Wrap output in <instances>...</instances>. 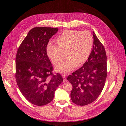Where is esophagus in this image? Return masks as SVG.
Returning a JSON list of instances; mask_svg holds the SVG:
<instances>
[{"instance_id": "esophagus-1", "label": "esophagus", "mask_w": 126, "mask_h": 126, "mask_svg": "<svg viewBox=\"0 0 126 126\" xmlns=\"http://www.w3.org/2000/svg\"><path fill=\"white\" fill-rule=\"evenodd\" d=\"M66 81H67V79L66 78V76H64L63 77V82H66Z\"/></svg>"}]
</instances>
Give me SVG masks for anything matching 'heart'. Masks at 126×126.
<instances>
[{"label": "heart", "mask_w": 126, "mask_h": 126, "mask_svg": "<svg viewBox=\"0 0 126 126\" xmlns=\"http://www.w3.org/2000/svg\"><path fill=\"white\" fill-rule=\"evenodd\" d=\"M58 45L52 42L48 43L46 52L55 64L60 62L66 51V58L56 66L57 71L67 73L78 65L81 66L87 60L91 52L94 39L88 31L66 30L56 37Z\"/></svg>", "instance_id": "b5f03b06"}]
</instances>
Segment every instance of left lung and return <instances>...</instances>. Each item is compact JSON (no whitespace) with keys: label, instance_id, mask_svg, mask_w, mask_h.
Returning <instances> with one entry per match:
<instances>
[{"label":"left lung","instance_id":"1","mask_svg":"<svg viewBox=\"0 0 126 126\" xmlns=\"http://www.w3.org/2000/svg\"><path fill=\"white\" fill-rule=\"evenodd\" d=\"M94 46L87 60L82 67L67 77L72 84L71 99L79 106L94 102L105 85L107 75V56L105 48L94 32Z\"/></svg>","mask_w":126,"mask_h":126}]
</instances>
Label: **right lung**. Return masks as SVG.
<instances>
[{"instance_id":"add662e5","label":"right lung","mask_w":126,"mask_h":126,"mask_svg":"<svg viewBox=\"0 0 126 126\" xmlns=\"http://www.w3.org/2000/svg\"><path fill=\"white\" fill-rule=\"evenodd\" d=\"M58 28L37 27L29 32L19 47L16 57V78L19 90L26 100L37 106L53 100L55 92L63 82L55 75L46 48Z\"/></svg>"}]
</instances>
